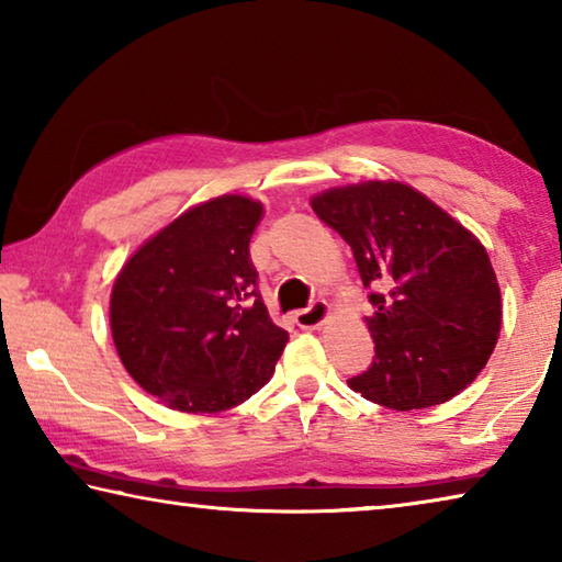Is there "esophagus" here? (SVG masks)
Listing matches in <instances>:
<instances>
[{
    "instance_id": "esophagus-1",
    "label": "esophagus",
    "mask_w": 562,
    "mask_h": 562,
    "mask_svg": "<svg viewBox=\"0 0 562 562\" xmlns=\"http://www.w3.org/2000/svg\"><path fill=\"white\" fill-rule=\"evenodd\" d=\"M327 315H329V304L325 300H315L310 307L294 312V322H297V327L302 329H315L325 325Z\"/></svg>"
}]
</instances>
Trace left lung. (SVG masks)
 Returning <instances> with one entry per match:
<instances>
[{
    "instance_id": "obj_1",
    "label": "left lung",
    "mask_w": 562,
    "mask_h": 562,
    "mask_svg": "<svg viewBox=\"0 0 562 562\" xmlns=\"http://www.w3.org/2000/svg\"><path fill=\"white\" fill-rule=\"evenodd\" d=\"M312 211L341 235L376 310L367 317L376 357L349 386L412 412L463 392L496 347L501 290L475 235L404 183L331 188Z\"/></svg>"
}]
</instances>
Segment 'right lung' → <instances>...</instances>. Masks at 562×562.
Segmentation results:
<instances>
[{
	"mask_svg": "<svg viewBox=\"0 0 562 562\" xmlns=\"http://www.w3.org/2000/svg\"><path fill=\"white\" fill-rule=\"evenodd\" d=\"M262 205L221 195L140 245L111 292L126 372L170 408L217 414L270 382L288 345L258 290L250 237Z\"/></svg>",
	"mask_w": 562,
	"mask_h": 562,
	"instance_id": "1",
	"label": "right lung"
}]
</instances>
